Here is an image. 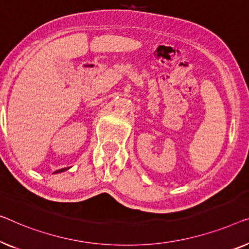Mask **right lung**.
I'll list each match as a JSON object with an SVG mask.
<instances>
[{"mask_svg":"<svg viewBox=\"0 0 249 249\" xmlns=\"http://www.w3.org/2000/svg\"><path fill=\"white\" fill-rule=\"evenodd\" d=\"M69 168H66V169H60V170H57V171L53 172V173H60V172H65L66 170H68Z\"/></svg>","mask_w":249,"mask_h":249,"instance_id":"obj_1","label":"right lung"}]
</instances>
